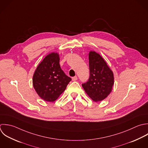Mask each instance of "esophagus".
I'll use <instances>...</instances> for the list:
<instances>
[{
	"mask_svg": "<svg viewBox=\"0 0 148 148\" xmlns=\"http://www.w3.org/2000/svg\"><path fill=\"white\" fill-rule=\"evenodd\" d=\"M77 79H78L77 77V76H75V77H73L72 78V81H77Z\"/></svg>",
	"mask_w": 148,
	"mask_h": 148,
	"instance_id": "esophagus-1",
	"label": "esophagus"
}]
</instances>
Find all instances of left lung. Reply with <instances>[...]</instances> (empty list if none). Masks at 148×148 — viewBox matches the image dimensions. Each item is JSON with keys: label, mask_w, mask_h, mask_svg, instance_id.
<instances>
[{"label": "left lung", "mask_w": 148, "mask_h": 148, "mask_svg": "<svg viewBox=\"0 0 148 148\" xmlns=\"http://www.w3.org/2000/svg\"><path fill=\"white\" fill-rule=\"evenodd\" d=\"M89 78L82 86L93 101H100L112 91L114 84V74L104 59L95 51L89 52Z\"/></svg>", "instance_id": "1"}]
</instances>
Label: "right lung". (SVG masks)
<instances>
[{
  "mask_svg": "<svg viewBox=\"0 0 148 148\" xmlns=\"http://www.w3.org/2000/svg\"><path fill=\"white\" fill-rule=\"evenodd\" d=\"M59 55L52 52L37 66L33 77V85L44 100L55 101L65 90L71 78L67 76L59 64Z\"/></svg>",
  "mask_w": 148,
  "mask_h": 148,
  "instance_id": "obj_1",
  "label": "right lung"
}]
</instances>
